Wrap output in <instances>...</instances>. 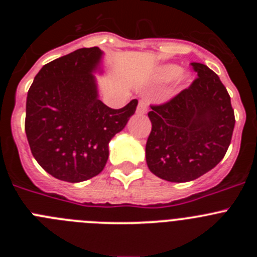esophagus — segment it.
Returning <instances> with one entry per match:
<instances>
[{"mask_svg":"<svg viewBox=\"0 0 257 257\" xmlns=\"http://www.w3.org/2000/svg\"><path fill=\"white\" fill-rule=\"evenodd\" d=\"M148 110V105H147V101L145 100H140L139 104H138V108H136V113L140 115L145 114Z\"/></svg>","mask_w":257,"mask_h":257,"instance_id":"1","label":"esophagus"}]
</instances>
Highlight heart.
Wrapping results in <instances>:
<instances>
[{
    "mask_svg": "<svg viewBox=\"0 0 257 257\" xmlns=\"http://www.w3.org/2000/svg\"><path fill=\"white\" fill-rule=\"evenodd\" d=\"M181 68L176 64H166L162 65L161 68H158L154 74V79L157 82H169L171 79H174L175 77H178V81L180 83L187 82L189 79V74L180 72Z\"/></svg>",
    "mask_w": 257,
    "mask_h": 257,
    "instance_id": "heart-1",
    "label": "heart"
}]
</instances>
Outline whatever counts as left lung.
Returning <instances> with one entry per match:
<instances>
[{
    "instance_id": "obj_1",
    "label": "left lung",
    "mask_w": 257,
    "mask_h": 257,
    "mask_svg": "<svg viewBox=\"0 0 257 257\" xmlns=\"http://www.w3.org/2000/svg\"><path fill=\"white\" fill-rule=\"evenodd\" d=\"M192 85L148 113L152 131L145 158L156 176L171 183L198 179L224 158L234 130L230 96L219 76L192 63Z\"/></svg>"
}]
</instances>
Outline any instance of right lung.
Returning <instances> with one entry per match:
<instances>
[{"label": "right lung", "instance_id": "right-lung-1", "mask_svg": "<svg viewBox=\"0 0 257 257\" xmlns=\"http://www.w3.org/2000/svg\"><path fill=\"white\" fill-rule=\"evenodd\" d=\"M99 47L78 49L41 68L27 96L26 134L38 165L51 176L81 183L103 171L109 142L135 113L99 99L95 74L103 73Z\"/></svg>", "mask_w": 257, "mask_h": 257}]
</instances>
